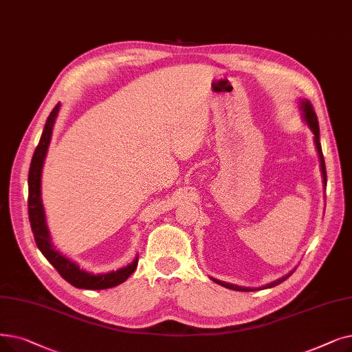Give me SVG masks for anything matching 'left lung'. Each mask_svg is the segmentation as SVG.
Here are the masks:
<instances>
[{
  "instance_id": "1",
  "label": "left lung",
  "mask_w": 352,
  "mask_h": 352,
  "mask_svg": "<svg viewBox=\"0 0 352 352\" xmlns=\"http://www.w3.org/2000/svg\"><path fill=\"white\" fill-rule=\"evenodd\" d=\"M299 109H300V115H302V119L305 124H307V126L311 129V132L314 133V144H315V148H316V152H318V157H319V165H320V174H322V182H324V190L327 188V170H325V160H324V155H322V148H320V142H319V125H318V118L312 109V104L308 99H299ZM295 272L290 270L287 274H285V276L273 280L270 283H266L263 286H258V287H246V286H239V285H234V283H228V282H224V280H219L216 278H210L212 282H216L217 285L220 286H224L227 289H232V290H239V292H253V290H261V289H269V287H273L276 286L279 283H282L283 280H286L290 274H292Z\"/></svg>"
}]
</instances>
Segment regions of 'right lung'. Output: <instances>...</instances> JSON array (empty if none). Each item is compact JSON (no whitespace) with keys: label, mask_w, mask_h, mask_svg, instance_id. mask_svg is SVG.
Masks as SVG:
<instances>
[{"label":"right lung","mask_w":352,"mask_h":352,"mask_svg":"<svg viewBox=\"0 0 352 352\" xmlns=\"http://www.w3.org/2000/svg\"><path fill=\"white\" fill-rule=\"evenodd\" d=\"M62 104L57 103L54 109L49 115L47 120L41 133L40 142L34 151V155L30 164L28 171V219L32 224V230L34 234V240L37 248L43 253V256L53 265V267L60 273L65 280L70 285L79 289H90V290H100V289H109L124 283L133 270L138 266V256L133 258V262L125 267H120L118 270H112L108 273H90L82 269L78 263L70 261L69 257L60 253L52 241L50 230L45 220V211L43 206V197H41V175H43V165L45 155L50 146L53 128L56 124V119Z\"/></svg>","instance_id":"add662e5"}]
</instances>
